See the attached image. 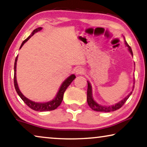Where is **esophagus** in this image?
Here are the masks:
<instances>
[{
	"label": "esophagus",
	"instance_id": "1",
	"mask_svg": "<svg viewBox=\"0 0 147 147\" xmlns=\"http://www.w3.org/2000/svg\"><path fill=\"white\" fill-rule=\"evenodd\" d=\"M84 72H85L84 69L81 68V67H79V68L76 69V74L77 75H82V74H84Z\"/></svg>",
	"mask_w": 147,
	"mask_h": 147
}]
</instances>
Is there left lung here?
Instances as JSON below:
<instances>
[{"mask_svg": "<svg viewBox=\"0 0 147 147\" xmlns=\"http://www.w3.org/2000/svg\"><path fill=\"white\" fill-rule=\"evenodd\" d=\"M125 40V39H124ZM125 44L127 47H128L129 51L131 53V55H133V52H132V50L129 45L128 44V43L126 42V40H124ZM88 83V88H87V103L89 107L91 109H93L94 111H100V112H111V111H115L117 109H119L121 108L122 105L124 104V103L126 102L127 100L128 99L129 96L132 94V91L134 90V85L133 86V89H132L131 92L129 94L126 96V98H124L123 100L120 101L119 103H116V104L110 105V106H102V105H99L98 103H96L94 100L92 98V86H91L90 83L87 81ZM135 84V82L134 83Z\"/></svg>", "mask_w": 147, "mask_h": 147, "instance_id": "8db88e82", "label": "left lung"}]
</instances>
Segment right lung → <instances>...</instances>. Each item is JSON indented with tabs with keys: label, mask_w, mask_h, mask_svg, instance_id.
<instances>
[{
	"label": "right lung",
	"mask_w": 147,
	"mask_h": 147,
	"mask_svg": "<svg viewBox=\"0 0 147 147\" xmlns=\"http://www.w3.org/2000/svg\"><path fill=\"white\" fill-rule=\"evenodd\" d=\"M42 29V27H38L37 28H36L35 30H34L32 34H31V35H30L26 40L23 41V43L21 45L20 49L26 41L29 40V38L31 36H32L36 32H38V31H40ZM18 56L16 57V60H15V63H14L13 81H14V86H15L16 90L17 93L18 94V95L20 96V98L22 99L23 102H25L26 104L30 108V109H32L34 111H40V112L48 111H52L57 109V108L61 105L62 101L63 100V96H64L65 90H66V88H68V86L70 85L71 83L74 81V79L76 78V76L74 75V74H72V75L69 76L68 78H67L63 83H62L57 96H55V98L53 100L49 101V102H45V103H38V102H32V101H31L30 100H28V98H26L25 96L21 92V91L18 87V83H17V79H16V64H17V61H18Z\"/></svg>",
	"instance_id": "1"
}]
</instances>
